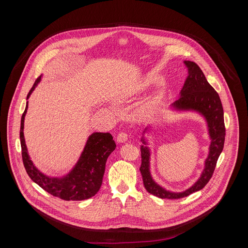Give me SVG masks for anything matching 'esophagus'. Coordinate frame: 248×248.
Listing matches in <instances>:
<instances>
[{"instance_id":"34e87169","label":"esophagus","mask_w":248,"mask_h":248,"mask_svg":"<svg viewBox=\"0 0 248 248\" xmlns=\"http://www.w3.org/2000/svg\"><path fill=\"white\" fill-rule=\"evenodd\" d=\"M117 140H118V142H120V143H124L125 141L127 140V134L126 133H124V132H120L118 135H117Z\"/></svg>"}]
</instances>
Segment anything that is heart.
Segmentation results:
<instances>
[{"label":"heart","instance_id":"heart-1","mask_svg":"<svg viewBox=\"0 0 248 248\" xmlns=\"http://www.w3.org/2000/svg\"><path fill=\"white\" fill-rule=\"evenodd\" d=\"M144 89H145V85H142V86L136 88L134 90V93H140L141 91H143ZM157 108H158V102L157 101L150 102L149 104L145 105L144 107H142V108L140 109L139 114H140V116H142V117H147V116L151 115L152 113H154Z\"/></svg>","mask_w":248,"mask_h":248}]
</instances>
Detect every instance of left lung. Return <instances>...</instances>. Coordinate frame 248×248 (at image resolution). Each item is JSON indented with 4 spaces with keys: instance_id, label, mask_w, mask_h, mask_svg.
<instances>
[{
    "instance_id": "8db88e82",
    "label": "left lung",
    "mask_w": 248,
    "mask_h": 248,
    "mask_svg": "<svg viewBox=\"0 0 248 248\" xmlns=\"http://www.w3.org/2000/svg\"><path fill=\"white\" fill-rule=\"evenodd\" d=\"M185 63L188 67L189 76L181 91V98L176 100L172 106L173 108L179 110L198 111L205 117L211 137L210 151L208 158L205 161V169L200 179L186 191L170 192L158 186L153 181L149 170V149L147 146H141V166L139 170L142 175L144 187L149 193L162 199H179L202 189L213 175L217 161L223 151L225 143L226 128L224 123V110L219 94L208 83L197 63L190 61H186ZM141 140L143 144H146L144 138Z\"/></svg>"
}]
</instances>
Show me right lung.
<instances>
[{
    "mask_svg": "<svg viewBox=\"0 0 248 248\" xmlns=\"http://www.w3.org/2000/svg\"><path fill=\"white\" fill-rule=\"evenodd\" d=\"M40 78L35 80L27 98L39 82ZM28 105H26L21 117L19 137L22 162L29 178L48 193L65 201H80L94 196L102 185L106 161L116 148L112 134L109 132H95L91 134L74 170L61 179L48 178L34 167L27 153L23 135L24 117Z\"/></svg>",
    "mask_w": 248,
    "mask_h": 248,
    "instance_id": "right-lung-1",
    "label": "right lung"
}]
</instances>
